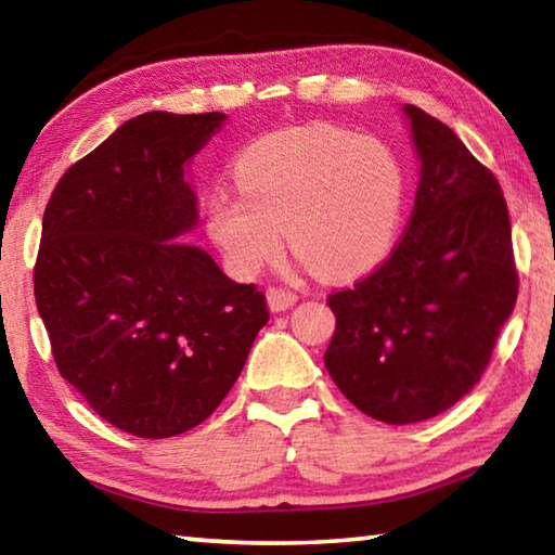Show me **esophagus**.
<instances>
[{
	"instance_id": "esophagus-1",
	"label": "esophagus",
	"mask_w": 555,
	"mask_h": 555,
	"mask_svg": "<svg viewBox=\"0 0 555 555\" xmlns=\"http://www.w3.org/2000/svg\"><path fill=\"white\" fill-rule=\"evenodd\" d=\"M296 294L294 291H288V288H269L267 291V304H269V308L274 313H281V311H288L291 306L296 304Z\"/></svg>"
}]
</instances>
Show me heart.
Masks as SVG:
<instances>
[{"instance_id": "obj_1", "label": "heart", "mask_w": 555, "mask_h": 555, "mask_svg": "<svg viewBox=\"0 0 555 555\" xmlns=\"http://www.w3.org/2000/svg\"><path fill=\"white\" fill-rule=\"evenodd\" d=\"M240 193L215 188L205 203L212 242L237 276H255L288 247L325 279L377 264L397 232L403 178L372 137L331 125L259 139L234 162Z\"/></svg>"}]
</instances>
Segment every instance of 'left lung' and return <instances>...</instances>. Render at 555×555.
<instances>
[{
	"label": "left lung",
	"mask_w": 555,
	"mask_h": 555,
	"mask_svg": "<svg viewBox=\"0 0 555 555\" xmlns=\"http://www.w3.org/2000/svg\"><path fill=\"white\" fill-rule=\"evenodd\" d=\"M421 162L397 249L327 298L325 350L347 399L384 424L434 418L475 389L516 304L512 224L496 178L457 134L403 105Z\"/></svg>",
	"instance_id": "left-lung-1"
}]
</instances>
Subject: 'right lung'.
I'll list each match as a JSON object with an SVG mask.
<instances>
[{"label": "right lung", "mask_w": 555, "mask_h": 555, "mask_svg": "<svg viewBox=\"0 0 555 555\" xmlns=\"http://www.w3.org/2000/svg\"><path fill=\"white\" fill-rule=\"evenodd\" d=\"M222 112H146L55 185L34 294L53 360L102 418L139 438L203 424L269 321L255 284L181 244L198 228L193 156Z\"/></svg>", "instance_id": "obj_1"}]
</instances>
